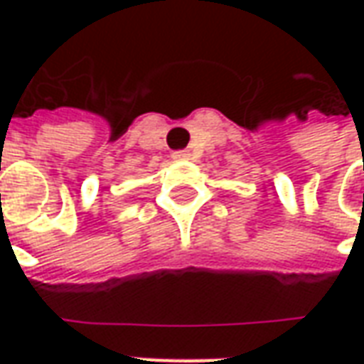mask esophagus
<instances>
[{"instance_id": "esophagus-1", "label": "esophagus", "mask_w": 364, "mask_h": 364, "mask_svg": "<svg viewBox=\"0 0 364 364\" xmlns=\"http://www.w3.org/2000/svg\"><path fill=\"white\" fill-rule=\"evenodd\" d=\"M173 159H177V161H185V159L191 158V154L187 150H179V151H173V156H171Z\"/></svg>"}]
</instances>
